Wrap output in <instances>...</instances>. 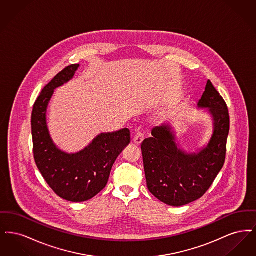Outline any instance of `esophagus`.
Returning <instances> with one entry per match:
<instances>
[{
  "label": "esophagus",
  "instance_id": "obj_1",
  "mask_svg": "<svg viewBox=\"0 0 256 256\" xmlns=\"http://www.w3.org/2000/svg\"><path fill=\"white\" fill-rule=\"evenodd\" d=\"M144 138H145L144 134H142V132H137V134L134 135V142L136 145H140V144L143 142Z\"/></svg>",
  "mask_w": 256,
  "mask_h": 256
}]
</instances>
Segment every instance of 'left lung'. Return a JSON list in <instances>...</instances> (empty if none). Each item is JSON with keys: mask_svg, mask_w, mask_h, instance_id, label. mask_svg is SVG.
<instances>
[{"mask_svg": "<svg viewBox=\"0 0 256 256\" xmlns=\"http://www.w3.org/2000/svg\"><path fill=\"white\" fill-rule=\"evenodd\" d=\"M198 108H208L214 126L209 143L198 154L178 148L167 124L152 128V137L141 145L148 189L170 206H182L202 198L224 164L230 114L224 100L210 80Z\"/></svg>", "mask_w": 256, "mask_h": 256, "instance_id": "1", "label": "left lung"}]
</instances>
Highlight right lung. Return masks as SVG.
<instances>
[{"label": "right lung", "instance_id": "1", "mask_svg": "<svg viewBox=\"0 0 256 256\" xmlns=\"http://www.w3.org/2000/svg\"><path fill=\"white\" fill-rule=\"evenodd\" d=\"M80 64H72L58 74L37 98L32 113L34 156L37 168L52 191L62 198L86 202L98 194L110 178L115 160L130 143L128 128L100 134L76 154L62 152L52 142L46 112L54 90L73 78Z\"/></svg>", "mask_w": 256, "mask_h": 256}]
</instances>
